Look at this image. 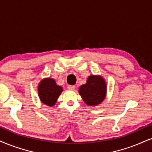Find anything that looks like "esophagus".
I'll return each instance as SVG.
<instances>
[{
    "label": "esophagus",
    "instance_id": "obj_1",
    "mask_svg": "<svg viewBox=\"0 0 152 152\" xmlns=\"http://www.w3.org/2000/svg\"><path fill=\"white\" fill-rule=\"evenodd\" d=\"M67 89L69 90H74L75 89V85H68L67 86Z\"/></svg>",
    "mask_w": 152,
    "mask_h": 152
}]
</instances>
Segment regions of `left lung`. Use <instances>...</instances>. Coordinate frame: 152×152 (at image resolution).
I'll return each mask as SVG.
<instances>
[{"label": "left lung", "mask_w": 152, "mask_h": 152, "mask_svg": "<svg viewBox=\"0 0 152 152\" xmlns=\"http://www.w3.org/2000/svg\"><path fill=\"white\" fill-rule=\"evenodd\" d=\"M106 88V83L102 77L91 75L88 77L87 83L80 87L79 92L88 106H96L104 99Z\"/></svg>", "instance_id": "obj_1"}]
</instances>
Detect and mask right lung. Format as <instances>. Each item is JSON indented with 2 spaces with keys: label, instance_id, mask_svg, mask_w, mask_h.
<instances>
[{
  "label": "right lung",
  "instance_id": "obj_1",
  "mask_svg": "<svg viewBox=\"0 0 152 152\" xmlns=\"http://www.w3.org/2000/svg\"><path fill=\"white\" fill-rule=\"evenodd\" d=\"M63 88L56 85L55 80L46 78L42 80L39 85V96L44 104L53 106L61 94Z\"/></svg>",
  "mask_w": 152,
  "mask_h": 152
}]
</instances>
